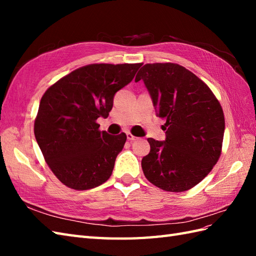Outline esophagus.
Listing matches in <instances>:
<instances>
[{"mask_svg":"<svg viewBox=\"0 0 256 256\" xmlns=\"http://www.w3.org/2000/svg\"><path fill=\"white\" fill-rule=\"evenodd\" d=\"M126 138H128V140H131V142H132V140H136V138H135L134 135H133V134H131L130 132H128V133H126Z\"/></svg>","mask_w":256,"mask_h":256,"instance_id":"obj_1","label":"esophagus"}]
</instances>
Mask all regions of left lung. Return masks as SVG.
<instances>
[{
    "instance_id": "obj_1",
    "label": "left lung",
    "mask_w": 256,
    "mask_h": 256,
    "mask_svg": "<svg viewBox=\"0 0 256 256\" xmlns=\"http://www.w3.org/2000/svg\"><path fill=\"white\" fill-rule=\"evenodd\" d=\"M143 80L156 116L166 120L165 140L148 138L145 177L166 192H182L208 175L218 162L224 134L219 101L202 80L177 64H146L135 81Z\"/></svg>"
}]
</instances>
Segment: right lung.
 <instances>
[{
	"mask_svg": "<svg viewBox=\"0 0 256 256\" xmlns=\"http://www.w3.org/2000/svg\"><path fill=\"white\" fill-rule=\"evenodd\" d=\"M142 64H92L64 78L42 96L34 133L55 176L67 187L86 190L110 178L126 140L99 131L116 92L133 80Z\"/></svg>",
	"mask_w": 256,
	"mask_h": 256,
	"instance_id": "right-lung-1",
	"label": "right lung"
}]
</instances>
